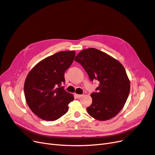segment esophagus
Wrapping results in <instances>:
<instances>
[{"label": "esophagus", "mask_w": 155, "mask_h": 155, "mask_svg": "<svg viewBox=\"0 0 155 155\" xmlns=\"http://www.w3.org/2000/svg\"><path fill=\"white\" fill-rule=\"evenodd\" d=\"M83 96V94H75V97H76V98H78V99H79V98H81V97Z\"/></svg>", "instance_id": "obj_1"}]
</instances>
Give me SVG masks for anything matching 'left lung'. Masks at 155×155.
Here are the masks:
<instances>
[{
	"mask_svg": "<svg viewBox=\"0 0 155 155\" xmlns=\"http://www.w3.org/2000/svg\"><path fill=\"white\" fill-rule=\"evenodd\" d=\"M75 61L81 64L91 81L100 82L96 92L91 94L92 103L87 108L88 113L100 121L116 116L124 107L130 92V81L123 65L93 48L81 51Z\"/></svg>",
	"mask_w": 155,
	"mask_h": 155,
	"instance_id": "8db88e82",
	"label": "left lung"
}]
</instances>
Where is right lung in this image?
I'll use <instances>...</instances> for the list:
<instances>
[{
    "instance_id": "obj_1",
    "label": "right lung",
    "mask_w": 155,
    "mask_h": 155,
    "mask_svg": "<svg viewBox=\"0 0 155 155\" xmlns=\"http://www.w3.org/2000/svg\"><path fill=\"white\" fill-rule=\"evenodd\" d=\"M75 55V51H59L41 61L28 74L24 87L26 101L41 119L55 121L67 112L74 96L62 84Z\"/></svg>"
}]
</instances>
